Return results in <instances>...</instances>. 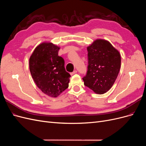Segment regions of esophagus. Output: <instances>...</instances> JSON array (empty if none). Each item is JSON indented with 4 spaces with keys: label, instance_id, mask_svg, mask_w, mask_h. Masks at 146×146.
I'll return each instance as SVG.
<instances>
[{
    "label": "esophagus",
    "instance_id": "34e87169",
    "mask_svg": "<svg viewBox=\"0 0 146 146\" xmlns=\"http://www.w3.org/2000/svg\"><path fill=\"white\" fill-rule=\"evenodd\" d=\"M77 73V71L76 70H74V71L73 72H72V73H70V74L71 75H73L74 74H75V73Z\"/></svg>",
    "mask_w": 146,
    "mask_h": 146
}]
</instances>
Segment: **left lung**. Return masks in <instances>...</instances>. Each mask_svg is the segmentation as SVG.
<instances>
[{
	"label": "left lung",
	"instance_id": "1",
	"mask_svg": "<svg viewBox=\"0 0 146 146\" xmlns=\"http://www.w3.org/2000/svg\"><path fill=\"white\" fill-rule=\"evenodd\" d=\"M88 67L84 85L104 94L113 85L121 67V56L109 42L98 39L87 47Z\"/></svg>",
	"mask_w": 146,
	"mask_h": 146
}]
</instances>
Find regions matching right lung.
<instances>
[{"mask_svg": "<svg viewBox=\"0 0 146 146\" xmlns=\"http://www.w3.org/2000/svg\"><path fill=\"white\" fill-rule=\"evenodd\" d=\"M60 48L42 43L35 48L29 60L30 73L36 86L51 97H57L68 87L70 74L65 70Z\"/></svg>", "mask_w": 146, "mask_h": 146, "instance_id": "1", "label": "right lung"}]
</instances>
